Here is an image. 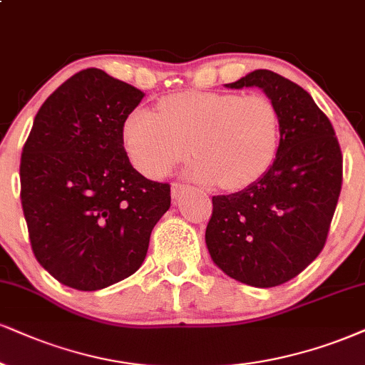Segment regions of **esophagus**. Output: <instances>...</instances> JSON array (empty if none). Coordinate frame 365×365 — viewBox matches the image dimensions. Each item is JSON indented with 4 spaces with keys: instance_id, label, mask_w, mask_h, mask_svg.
<instances>
[{
    "instance_id": "esophagus-1",
    "label": "esophagus",
    "mask_w": 365,
    "mask_h": 365,
    "mask_svg": "<svg viewBox=\"0 0 365 365\" xmlns=\"http://www.w3.org/2000/svg\"><path fill=\"white\" fill-rule=\"evenodd\" d=\"M187 190H190V186H186V184L173 182V186H170V192H173V200H178V197L181 196L184 191H187Z\"/></svg>"
}]
</instances>
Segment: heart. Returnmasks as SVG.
Wrapping results in <instances>:
<instances>
[{
	"label": "heart",
	"mask_w": 365,
	"mask_h": 365,
	"mask_svg": "<svg viewBox=\"0 0 365 365\" xmlns=\"http://www.w3.org/2000/svg\"><path fill=\"white\" fill-rule=\"evenodd\" d=\"M281 116L265 94L186 91L157 103V113L137 108L123 121L121 140L132 164L160 178L186 159L187 173L223 190H244L277 155Z\"/></svg>",
	"instance_id": "heart-1"
}]
</instances>
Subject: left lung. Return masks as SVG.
Here are the masks:
<instances>
[{"instance_id":"8db88e82","label":"left lung","mask_w":365,"mask_h":365,"mask_svg":"<svg viewBox=\"0 0 365 365\" xmlns=\"http://www.w3.org/2000/svg\"><path fill=\"white\" fill-rule=\"evenodd\" d=\"M225 86L262 89L279 110L281 138L259 181L213 196L206 247L227 276L254 287L281 286L325 247L341 190V150L328 116L292 81L257 69Z\"/></svg>"}]
</instances>
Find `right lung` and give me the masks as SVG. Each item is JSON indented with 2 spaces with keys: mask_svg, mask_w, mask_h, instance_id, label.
<instances>
[{
  "mask_svg": "<svg viewBox=\"0 0 365 365\" xmlns=\"http://www.w3.org/2000/svg\"><path fill=\"white\" fill-rule=\"evenodd\" d=\"M143 93L84 69L40 106L20 162L21 206L35 259L62 284L96 291L132 276L170 186L130 164L121 127Z\"/></svg>",
  "mask_w": 365,
  "mask_h": 365,
  "instance_id": "right-lung-1",
  "label": "right lung"
}]
</instances>
